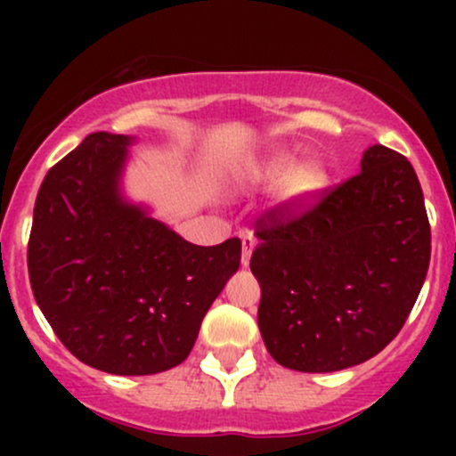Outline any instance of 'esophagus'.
I'll use <instances>...</instances> for the list:
<instances>
[{
	"label": "esophagus",
	"mask_w": 456,
	"mask_h": 456,
	"mask_svg": "<svg viewBox=\"0 0 456 456\" xmlns=\"http://www.w3.org/2000/svg\"><path fill=\"white\" fill-rule=\"evenodd\" d=\"M240 238H242V265L247 266L251 260V251H254V247L257 245V238L251 232H245Z\"/></svg>",
	"instance_id": "obj_1"
}]
</instances>
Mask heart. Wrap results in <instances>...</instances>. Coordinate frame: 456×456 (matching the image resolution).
Segmentation results:
<instances>
[{
	"label": "heart",
	"instance_id": "obj_1",
	"mask_svg": "<svg viewBox=\"0 0 456 456\" xmlns=\"http://www.w3.org/2000/svg\"><path fill=\"white\" fill-rule=\"evenodd\" d=\"M251 178L257 183H266V185H278V183L291 178L289 196H293V199H309L324 185V174L320 169H300V165H297L293 156H273V159L265 160V163H260L254 169Z\"/></svg>",
	"mask_w": 456,
	"mask_h": 456
}]
</instances>
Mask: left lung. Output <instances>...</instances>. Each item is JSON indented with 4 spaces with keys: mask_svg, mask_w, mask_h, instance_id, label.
<instances>
[{
    "mask_svg": "<svg viewBox=\"0 0 456 456\" xmlns=\"http://www.w3.org/2000/svg\"><path fill=\"white\" fill-rule=\"evenodd\" d=\"M257 326L278 364L333 372L370 360L402 330L430 265V223L411 160L384 145L362 172L256 223Z\"/></svg>",
    "mask_w": 456,
    "mask_h": 456,
    "instance_id": "1",
    "label": "left lung"
}]
</instances>
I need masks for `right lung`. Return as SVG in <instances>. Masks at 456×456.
Wrapping results in <instances>:
<instances>
[{
	"mask_svg": "<svg viewBox=\"0 0 456 456\" xmlns=\"http://www.w3.org/2000/svg\"><path fill=\"white\" fill-rule=\"evenodd\" d=\"M127 145V136L94 132L48 169L28 275L41 314L77 360L112 375H154L190 355L242 245H191L123 202Z\"/></svg>",
	"mask_w": 456,
	"mask_h": 456,
	"instance_id": "1",
	"label": "right lung"
}]
</instances>
